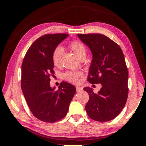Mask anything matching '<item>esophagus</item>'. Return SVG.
Wrapping results in <instances>:
<instances>
[{
  "label": "esophagus",
  "instance_id": "esophagus-1",
  "mask_svg": "<svg viewBox=\"0 0 146 146\" xmlns=\"http://www.w3.org/2000/svg\"><path fill=\"white\" fill-rule=\"evenodd\" d=\"M76 92H80L83 90L82 88L80 86H76Z\"/></svg>",
  "mask_w": 146,
  "mask_h": 146
}]
</instances>
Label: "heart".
<instances>
[{"instance_id":"1","label":"heart","mask_w":146,"mask_h":146,"mask_svg":"<svg viewBox=\"0 0 146 146\" xmlns=\"http://www.w3.org/2000/svg\"><path fill=\"white\" fill-rule=\"evenodd\" d=\"M69 47L80 60H83L86 56V49L85 46L81 42L74 40L70 44ZM62 54V49L60 47H56L54 50L52 54V61L55 66H58L60 63V60ZM81 72H68L64 74V78L66 80L72 83L76 84L79 82V78L81 76Z\"/></svg>"}]
</instances>
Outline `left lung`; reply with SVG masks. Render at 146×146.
Listing matches in <instances>:
<instances>
[{"mask_svg": "<svg viewBox=\"0 0 146 146\" xmlns=\"http://www.w3.org/2000/svg\"><path fill=\"white\" fill-rule=\"evenodd\" d=\"M78 36L92 53L88 80L102 85L97 94L90 87L84 88L89 94L86 111L94 120H111L122 110L128 94V70L123 52L118 44L104 35L78 34Z\"/></svg>", "mask_w": 146, "mask_h": 146, "instance_id": "8db88e82", "label": "left lung"}]
</instances>
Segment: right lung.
Listing matches in <instances>:
<instances>
[{"instance_id": "right-lung-1", "label": "right lung", "mask_w": 146, "mask_h": 146, "mask_svg": "<svg viewBox=\"0 0 146 146\" xmlns=\"http://www.w3.org/2000/svg\"><path fill=\"white\" fill-rule=\"evenodd\" d=\"M67 34L42 36L31 46L22 64L21 88L24 96L34 116L44 122L60 120L67 114L76 88L62 82L58 89L50 84L54 76L52 54L64 40Z\"/></svg>"}]
</instances>
